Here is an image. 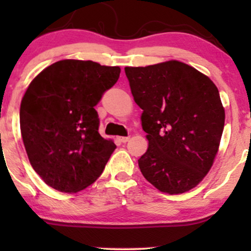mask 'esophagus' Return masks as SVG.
<instances>
[{
	"label": "esophagus",
	"mask_w": 251,
	"mask_h": 251,
	"mask_svg": "<svg viewBox=\"0 0 251 251\" xmlns=\"http://www.w3.org/2000/svg\"><path fill=\"white\" fill-rule=\"evenodd\" d=\"M118 139H119V142L122 143H127L129 140V137H119Z\"/></svg>",
	"instance_id": "obj_1"
}]
</instances>
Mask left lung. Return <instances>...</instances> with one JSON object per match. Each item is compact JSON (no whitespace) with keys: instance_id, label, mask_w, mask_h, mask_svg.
Wrapping results in <instances>:
<instances>
[{"instance_id":"1","label":"left lung","mask_w":251,"mask_h":251,"mask_svg":"<svg viewBox=\"0 0 251 251\" xmlns=\"http://www.w3.org/2000/svg\"><path fill=\"white\" fill-rule=\"evenodd\" d=\"M125 73L148 133L140 171L165 194L190 191L208 175L220 149L226 112L217 87L177 60L125 67Z\"/></svg>"}]
</instances>
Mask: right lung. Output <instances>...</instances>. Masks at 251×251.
<instances>
[{
	"label": "right lung",
	"mask_w": 251,
	"mask_h": 251,
	"mask_svg": "<svg viewBox=\"0 0 251 251\" xmlns=\"http://www.w3.org/2000/svg\"><path fill=\"white\" fill-rule=\"evenodd\" d=\"M119 75L118 66L66 59L31 80L20 127L31 166L50 188L75 194L101 175L117 146L99 134L94 106Z\"/></svg>",
	"instance_id": "right-lung-1"
}]
</instances>
